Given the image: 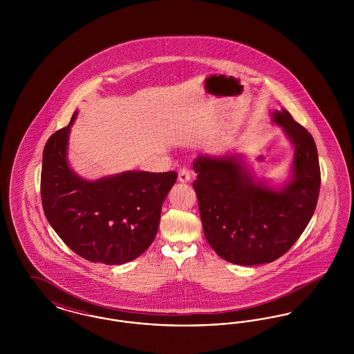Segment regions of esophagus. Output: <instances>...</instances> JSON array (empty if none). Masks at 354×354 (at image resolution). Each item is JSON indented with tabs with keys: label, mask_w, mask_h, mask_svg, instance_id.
<instances>
[{
	"label": "esophagus",
	"mask_w": 354,
	"mask_h": 354,
	"mask_svg": "<svg viewBox=\"0 0 354 354\" xmlns=\"http://www.w3.org/2000/svg\"><path fill=\"white\" fill-rule=\"evenodd\" d=\"M191 176H192V174H191V171L188 169H179V174H178V179H179V182L180 183H187V182H189L191 180Z\"/></svg>",
	"instance_id": "1"
}]
</instances>
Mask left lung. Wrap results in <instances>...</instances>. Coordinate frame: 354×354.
Here are the masks:
<instances>
[{"mask_svg":"<svg viewBox=\"0 0 354 354\" xmlns=\"http://www.w3.org/2000/svg\"><path fill=\"white\" fill-rule=\"evenodd\" d=\"M295 146L293 176L283 189L253 182L237 158L194 162L204 236L221 259L237 266L272 263L290 250L312 219L320 194L317 147L289 111L273 113Z\"/></svg>","mask_w":354,"mask_h":354,"instance_id":"left-lung-1","label":"left lung"}]
</instances>
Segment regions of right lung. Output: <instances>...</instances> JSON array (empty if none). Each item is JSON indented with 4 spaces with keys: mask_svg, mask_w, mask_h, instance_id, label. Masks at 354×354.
I'll list each match as a JSON object with an SVG mask.
<instances>
[{
    "mask_svg": "<svg viewBox=\"0 0 354 354\" xmlns=\"http://www.w3.org/2000/svg\"><path fill=\"white\" fill-rule=\"evenodd\" d=\"M48 139L41 172V199L53 230L73 252L88 261L120 266L151 245L162 204L178 174L129 171L87 182L66 160L70 127Z\"/></svg>",
    "mask_w": 354,
    "mask_h": 354,
    "instance_id": "obj_1",
    "label": "right lung"
}]
</instances>
